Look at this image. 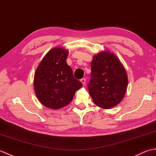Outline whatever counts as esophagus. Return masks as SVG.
<instances>
[{"mask_svg": "<svg viewBox=\"0 0 156 156\" xmlns=\"http://www.w3.org/2000/svg\"><path fill=\"white\" fill-rule=\"evenodd\" d=\"M80 82L82 83V84L84 85L85 84V82H86V78H82L80 80Z\"/></svg>", "mask_w": 156, "mask_h": 156, "instance_id": "obj_1", "label": "esophagus"}]
</instances>
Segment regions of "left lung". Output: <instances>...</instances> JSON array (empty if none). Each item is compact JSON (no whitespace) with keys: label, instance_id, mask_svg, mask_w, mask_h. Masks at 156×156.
<instances>
[{"label":"left lung","instance_id":"left-lung-1","mask_svg":"<svg viewBox=\"0 0 156 156\" xmlns=\"http://www.w3.org/2000/svg\"><path fill=\"white\" fill-rule=\"evenodd\" d=\"M88 92L94 103L104 109L120 103L126 93L128 77L114 53L102 51L93 56Z\"/></svg>","mask_w":156,"mask_h":156}]
</instances>
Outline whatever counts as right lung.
<instances>
[{"instance_id":"add662e5","label":"right lung","mask_w":156,"mask_h":156,"mask_svg":"<svg viewBox=\"0 0 156 156\" xmlns=\"http://www.w3.org/2000/svg\"><path fill=\"white\" fill-rule=\"evenodd\" d=\"M68 51L61 47L50 49L42 59L34 75V90L39 101L51 109L62 108L70 102L82 87L74 78L66 62Z\"/></svg>"}]
</instances>
